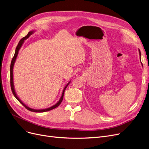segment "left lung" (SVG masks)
<instances>
[{
  "label": "left lung",
  "mask_w": 149,
  "mask_h": 149,
  "mask_svg": "<svg viewBox=\"0 0 149 149\" xmlns=\"http://www.w3.org/2000/svg\"><path fill=\"white\" fill-rule=\"evenodd\" d=\"M139 56H140V60H141V52H140L139 49Z\"/></svg>",
  "instance_id": "obj_1"
}]
</instances>
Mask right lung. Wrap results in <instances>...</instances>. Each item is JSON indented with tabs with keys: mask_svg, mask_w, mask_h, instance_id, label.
<instances>
[{
	"mask_svg": "<svg viewBox=\"0 0 149 149\" xmlns=\"http://www.w3.org/2000/svg\"><path fill=\"white\" fill-rule=\"evenodd\" d=\"M33 32H34V31H29V33L27 34V36H25V37L22 38L21 39V40L20 41H19V43H18V44H17V47H16V48L15 53V55H14L13 58V59H12V60H11V65H10V85H11V91H12V93H13V94L14 96L17 99V100L21 103V104H22V105L24 106V107H25V108L27 109L28 110H29V111H30L36 112V113H42V112H46V111H50V110H51V109H53L56 108L57 107H58V106L60 105V103H61V102H62V100H63V96H64V91H65V90H66V88L68 87V86L69 85V84L70 83V81H69V82L67 84L66 86H65V88H64V89H63V93H62L61 97L60 99L59 100V101L55 105H53L52 107H50V108H46V109H32V108H29V107H27V105H25L24 104V103L20 99H19V97H17V95H16V92H15V88H14V84H13V69L14 64H15V61H16V58H17V55H18V52H19V49H21V46H22V44H23L24 41H25V40H26V39H27L31 35L33 34Z\"/></svg>",
	"mask_w": 149,
	"mask_h": 149,
	"instance_id": "add662e5",
	"label": "right lung"
}]
</instances>
